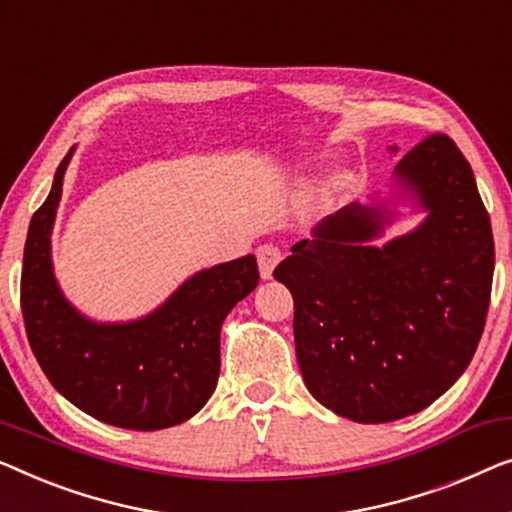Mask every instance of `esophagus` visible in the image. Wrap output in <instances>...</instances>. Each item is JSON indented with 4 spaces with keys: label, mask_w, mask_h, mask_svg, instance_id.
<instances>
[{
    "label": "esophagus",
    "mask_w": 512,
    "mask_h": 512,
    "mask_svg": "<svg viewBox=\"0 0 512 512\" xmlns=\"http://www.w3.org/2000/svg\"><path fill=\"white\" fill-rule=\"evenodd\" d=\"M280 259H283V250L273 243H264V246L257 248V262H259V273L262 278L269 280L273 276V269H276Z\"/></svg>",
    "instance_id": "34e87169"
}]
</instances>
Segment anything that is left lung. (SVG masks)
<instances>
[{
  "label": "left lung",
  "instance_id": "1",
  "mask_svg": "<svg viewBox=\"0 0 512 512\" xmlns=\"http://www.w3.org/2000/svg\"><path fill=\"white\" fill-rule=\"evenodd\" d=\"M397 176L429 218L385 248L380 208L350 206L276 266L294 297V343L308 392L336 415L383 424L420 413L466 371L485 329L492 222L471 164L448 134H427Z\"/></svg>",
  "mask_w": 512,
  "mask_h": 512
}]
</instances>
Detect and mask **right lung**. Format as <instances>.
I'll use <instances>...</instances> for the list:
<instances>
[{
    "label": "right lung",
    "instance_id": "add662e5",
    "mask_svg": "<svg viewBox=\"0 0 512 512\" xmlns=\"http://www.w3.org/2000/svg\"><path fill=\"white\" fill-rule=\"evenodd\" d=\"M69 157L71 150L27 232L20 276L27 341L55 390L83 413L134 431L174 427L215 390L222 320L257 287V259L246 255L199 271L139 322L83 320L64 301L50 264V227Z\"/></svg>",
    "mask_w": 512,
    "mask_h": 512
}]
</instances>
